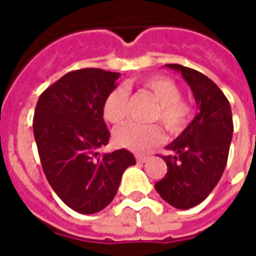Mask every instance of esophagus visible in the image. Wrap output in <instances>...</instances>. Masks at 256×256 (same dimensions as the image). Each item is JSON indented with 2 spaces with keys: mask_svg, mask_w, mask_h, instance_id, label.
<instances>
[{
  "mask_svg": "<svg viewBox=\"0 0 256 256\" xmlns=\"http://www.w3.org/2000/svg\"><path fill=\"white\" fill-rule=\"evenodd\" d=\"M136 159H137V163H145V162H146V158L141 155L136 156Z\"/></svg>",
  "mask_w": 256,
  "mask_h": 256,
  "instance_id": "esophagus-1",
  "label": "esophagus"
}]
</instances>
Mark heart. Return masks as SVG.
I'll return each mask as SVG.
<instances>
[{
  "mask_svg": "<svg viewBox=\"0 0 256 256\" xmlns=\"http://www.w3.org/2000/svg\"><path fill=\"white\" fill-rule=\"evenodd\" d=\"M142 88L156 100V106L150 114V120H160L170 132H180L189 122L192 111L188 102L181 98V89L167 76H150L142 80ZM128 89L119 84L112 89L104 100L102 114L108 122L120 123L128 114ZM163 140V133L158 124L124 123L114 132V141L118 146L133 152H146Z\"/></svg>",
  "mask_w": 256,
  "mask_h": 256,
  "instance_id": "heart-1",
  "label": "heart"
}]
</instances>
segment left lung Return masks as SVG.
<instances>
[{
    "instance_id": "8db88e82",
    "label": "left lung",
    "mask_w": 256,
    "mask_h": 256,
    "mask_svg": "<svg viewBox=\"0 0 256 256\" xmlns=\"http://www.w3.org/2000/svg\"><path fill=\"white\" fill-rule=\"evenodd\" d=\"M166 67L178 71L186 80L198 114L166 146L172 155L162 156L167 172L155 189L170 206L188 210L202 203L220 182L230 148L233 119L229 101L211 79L180 64Z\"/></svg>"
}]
</instances>
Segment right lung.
I'll list each match as a JSON object with an SVG mask.
<instances>
[{
	"instance_id": "right-lung-1",
	"label": "right lung",
	"mask_w": 256,
	"mask_h": 256,
	"mask_svg": "<svg viewBox=\"0 0 256 256\" xmlns=\"http://www.w3.org/2000/svg\"><path fill=\"white\" fill-rule=\"evenodd\" d=\"M119 76L100 68L71 71L36 102L32 128L44 172L58 198L80 214L106 208L124 170L136 164L126 150L98 154L110 140L102 104Z\"/></svg>"
}]
</instances>
